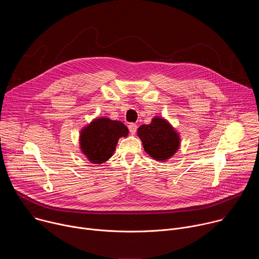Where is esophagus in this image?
<instances>
[{"label": "esophagus", "mask_w": 259, "mask_h": 259, "mask_svg": "<svg viewBox=\"0 0 259 259\" xmlns=\"http://www.w3.org/2000/svg\"><path fill=\"white\" fill-rule=\"evenodd\" d=\"M128 128H129V131H130V133H131L132 135H133V134H135V133H136V131H137V125H136V124H134V123L129 124Z\"/></svg>", "instance_id": "34e87169"}]
</instances>
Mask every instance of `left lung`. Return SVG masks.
Listing matches in <instances>:
<instances>
[{
  "label": "left lung",
  "instance_id": "1",
  "mask_svg": "<svg viewBox=\"0 0 259 259\" xmlns=\"http://www.w3.org/2000/svg\"><path fill=\"white\" fill-rule=\"evenodd\" d=\"M144 151L158 161H166L172 157L179 146V137L171 125L164 119L155 118L150 125L138 128Z\"/></svg>",
  "mask_w": 259,
  "mask_h": 259
}]
</instances>
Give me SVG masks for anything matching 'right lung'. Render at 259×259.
Wrapping results in <instances>:
<instances>
[{
    "instance_id": "right-lung-1",
    "label": "right lung",
    "mask_w": 259,
    "mask_h": 259,
    "mask_svg": "<svg viewBox=\"0 0 259 259\" xmlns=\"http://www.w3.org/2000/svg\"><path fill=\"white\" fill-rule=\"evenodd\" d=\"M128 133V128L120 121L96 119L81 132L82 152L90 162L101 164L113 156L119 138Z\"/></svg>"
}]
</instances>
